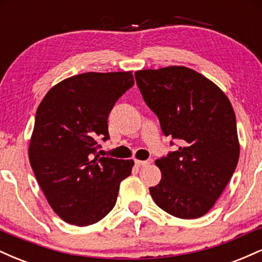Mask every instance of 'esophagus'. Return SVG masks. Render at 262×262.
I'll return each instance as SVG.
<instances>
[{
    "mask_svg": "<svg viewBox=\"0 0 262 262\" xmlns=\"http://www.w3.org/2000/svg\"><path fill=\"white\" fill-rule=\"evenodd\" d=\"M151 162H152L151 159H149V160H135V165H137V166H139V167L148 166V165L151 164Z\"/></svg>",
    "mask_w": 262,
    "mask_h": 262,
    "instance_id": "obj_1",
    "label": "esophagus"
}]
</instances>
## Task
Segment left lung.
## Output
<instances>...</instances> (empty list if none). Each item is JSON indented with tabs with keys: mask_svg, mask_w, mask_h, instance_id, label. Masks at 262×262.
I'll list each match as a JSON object with an SVG mask.
<instances>
[{
	"mask_svg": "<svg viewBox=\"0 0 262 262\" xmlns=\"http://www.w3.org/2000/svg\"><path fill=\"white\" fill-rule=\"evenodd\" d=\"M134 75L162 133L181 143L176 151L155 161L161 180L149 188L150 194L173 217H202L227 187L239 160L235 113L229 98L214 82L186 66L148 69Z\"/></svg>",
	"mask_w": 262,
	"mask_h": 262,
	"instance_id": "1",
	"label": "left lung"
}]
</instances>
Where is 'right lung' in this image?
I'll return each mask as SVG.
<instances>
[{
	"label": "right lung",
	"instance_id": "add662e5",
	"mask_svg": "<svg viewBox=\"0 0 262 262\" xmlns=\"http://www.w3.org/2000/svg\"><path fill=\"white\" fill-rule=\"evenodd\" d=\"M133 85L132 71L75 75L39 104L29 162L48 203L66 223L86 227L106 217L132 173L133 160L101 158L97 141L110 138V112Z\"/></svg>",
	"mask_w": 262,
	"mask_h": 262
}]
</instances>
